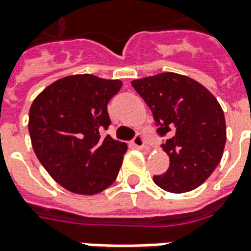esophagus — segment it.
<instances>
[{
  "label": "esophagus",
  "instance_id": "esophagus-1",
  "mask_svg": "<svg viewBox=\"0 0 251 251\" xmlns=\"http://www.w3.org/2000/svg\"><path fill=\"white\" fill-rule=\"evenodd\" d=\"M131 145H133L135 149H143L145 147V139H143V135L141 133H138L134 139L131 141Z\"/></svg>",
  "mask_w": 251,
  "mask_h": 251
}]
</instances>
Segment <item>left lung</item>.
Returning <instances> with one entry per match:
<instances>
[{
	"label": "left lung",
	"instance_id": "8db88e82",
	"mask_svg": "<svg viewBox=\"0 0 251 251\" xmlns=\"http://www.w3.org/2000/svg\"><path fill=\"white\" fill-rule=\"evenodd\" d=\"M149 105L170 167L155 175L168 192L192 191L210 176L226 142L224 112L215 96L198 81L166 72L131 83Z\"/></svg>",
	"mask_w": 251,
	"mask_h": 251
}]
</instances>
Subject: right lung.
Masks as SVG:
<instances>
[{
	"label": "right lung",
	"mask_w": 251,
	"mask_h": 251,
	"mask_svg": "<svg viewBox=\"0 0 251 251\" xmlns=\"http://www.w3.org/2000/svg\"><path fill=\"white\" fill-rule=\"evenodd\" d=\"M120 80L75 75L57 80L32 102L28 133L35 155L55 181L79 195H95L116 180L126 143L104 137L112 124L108 102Z\"/></svg>",
	"instance_id": "1"
}]
</instances>
